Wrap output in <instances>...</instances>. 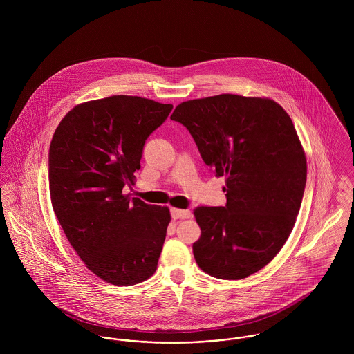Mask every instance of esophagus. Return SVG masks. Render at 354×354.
<instances>
[{
    "mask_svg": "<svg viewBox=\"0 0 354 354\" xmlns=\"http://www.w3.org/2000/svg\"><path fill=\"white\" fill-rule=\"evenodd\" d=\"M171 218L173 219H187L191 218V211L189 209H181V208H171Z\"/></svg>",
    "mask_w": 354,
    "mask_h": 354,
    "instance_id": "obj_1",
    "label": "esophagus"
}]
</instances>
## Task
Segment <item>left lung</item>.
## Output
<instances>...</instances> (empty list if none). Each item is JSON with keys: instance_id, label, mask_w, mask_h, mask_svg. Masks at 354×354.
<instances>
[{"instance_id": "obj_1", "label": "left lung", "mask_w": 354, "mask_h": 354, "mask_svg": "<svg viewBox=\"0 0 354 354\" xmlns=\"http://www.w3.org/2000/svg\"><path fill=\"white\" fill-rule=\"evenodd\" d=\"M170 118L226 181L225 207L194 212L198 266L221 279L252 275L282 250L303 202L306 158L292 118L270 98L234 94L183 102Z\"/></svg>"}]
</instances>
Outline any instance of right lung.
<instances>
[{
    "instance_id": "1",
    "label": "right lung",
    "mask_w": 354,
    "mask_h": 354,
    "mask_svg": "<svg viewBox=\"0 0 354 354\" xmlns=\"http://www.w3.org/2000/svg\"><path fill=\"white\" fill-rule=\"evenodd\" d=\"M173 104L113 95L83 102L58 124L49 150V189L55 216L86 267L115 286L153 275L169 207L122 194L135 184L146 139Z\"/></svg>"
}]
</instances>
